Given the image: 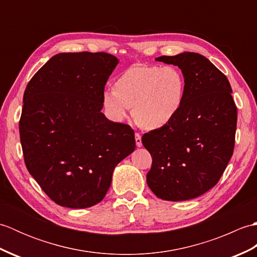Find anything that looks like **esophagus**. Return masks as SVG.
Segmentation results:
<instances>
[{
  "instance_id": "1",
  "label": "esophagus",
  "mask_w": 257,
  "mask_h": 257,
  "mask_svg": "<svg viewBox=\"0 0 257 257\" xmlns=\"http://www.w3.org/2000/svg\"><path fill=\"white\" fill-rule=\"evenodd\" d=\"M135 139H136V145H137V147H141V146H143V141H141V135H140V134L136 133Z\"/></svg>"
}]
</instances>
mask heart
<instances>
[{
    "label": "heart",
    "instance_id": "1",
    "mask_svg": "<svg viewBox=\"0 0 257 257\" xmlns=\"http://www.w3.org/2000/svg\"><path fill=\"white\" fill-rule=\"evenodd\" d=\"M184 77L172 65L134 64L113 81L112 91H105L102 105L113 120L121 121L133 108V116L145 129L165 127L181 109Z\"/></svg>",
    "mask_w": 257,
    "mask_h": 257
}]
</instances>
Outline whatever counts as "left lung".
<instances>
[{
    "mask_svg": "<svg viewBox=\"0 0 257 257\" xmlns=\"http://www.w3.org/2000/svg\"><path fill=\"white\" fill-rule=\"evenodd\" d=\"M156 61L181 69L185 91L172 121L143 136L152 158L147 183L162 200L194 199L219 182L233 155L237 110L232 88L226 76L198 53Z\"/></svg>",
    "mask_w": 257,
    "mask_h": 257,
    "instance_id": "left-lung-1",
    "label": "left lung"
}]
</instances>
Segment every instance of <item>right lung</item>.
<instances>
[{"label":"right lung","instance_id":"1","mask_svg":"<svg viewBox=\"0 0 257 257\" xmlns=\"http://www.w3.org/2000/svg\"><path fill=\"white\" fill-rule=\"evenodd\" d=\"M119 61L107 53H61L33 76L20 138L31 176L55 203L85 209L105 198L113 169L136 149L130 125L101 112Z\"/></svg>","mask_w":257,"mask_h":257}]
</instances>
